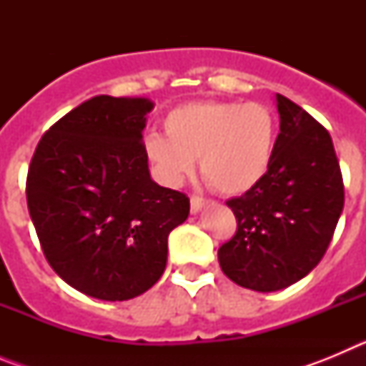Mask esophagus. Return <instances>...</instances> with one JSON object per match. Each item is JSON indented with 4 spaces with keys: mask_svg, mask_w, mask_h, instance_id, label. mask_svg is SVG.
I'll return each mask as SVG.
<instances>
[{
    "mask_svg": "<svg viewBox=\"0 0 366 366\" xmlns=\"http://www.w3.org/2000/svg\"><path fill=\"white\" fill-rule=\"evenodd\" d=\"M207 203H209V199L202 198V196H198V194H192V196H190V209H192V212L202 211Z\"/></svg>",
    "mask_w": 366,
    "mask_h": 366,
    "instance_id": "1",
    "label": "esophagus"
}]
</instances>
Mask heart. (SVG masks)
<instances>
[{
    "label": "heart",
    "mask_w": 366,
    "mask_h": 366,
    "mask_svg": "<svg viewBox=\"0 0 366 366\" xmlns=\"http://www.w3.org/2000/svg\"><path fill=\"white\" fill-rule=\"evenodd\" d=\"M164 137L144 139V152L167 183L179 185L202 161V176L216 192L245 194L269 172L279 122L264 102L198 100L187 102L163 121Z\"/></svg>",
    "instance_id": "heart-1"
}]
</instances>
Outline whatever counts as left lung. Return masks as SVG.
Wrapping results in <instances>:
<instances>
[{"instance_id":"1","label":"left lung","mask_w":366,"mask_h":366,"mask_svg":"<svg viewBox=\"0 0 366 366\" xmlns=\"http://www.w3.org/2000/svg\"><path fill=\"white\" fill-rule=\"evenodd\" d=\"M273 163L254 189L227 207L236 232L218 249L222 271L254 292H277L310 273L325 257L345 205L334 143L321 122L282 95Z\"/></svg>"}]
</instances>
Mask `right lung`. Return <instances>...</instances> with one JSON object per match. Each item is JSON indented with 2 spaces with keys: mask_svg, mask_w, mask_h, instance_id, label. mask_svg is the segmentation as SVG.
I'll use <instances>...</instances> for the list:
<instances>
[{
  "mask_svg": "<svg viewBox=\"0 0 366 366\" xmlns=\"http://www.w3.org/2000/svg\"><path fill=\"white\" fill-rule=\"evenodd\" d=\"M148 99L100 95L41 135L27 205L45 258L71 287L102 300L150 290L167 267L168 234L189 216L179 190L152 181L143 130Z\"/></svg>",
  "mask_w": 366,
  "mask_h": 366,
  "instance_id": "right-lung-1",
  "label": "right lung"
}]
</instances>
